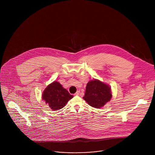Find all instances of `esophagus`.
I'll use <instances>...</instances> for the list:
<instances>
[{
    "label": "esophagus",
    "instance_id": "1",
    "mask_svg": "<svg viewBox=\"0 0 155 155\" xmlns=\"http://www.w3.org/2000/svg\"><path fill=\"white\" fill-rule=\"evenodd\" d=\"M79 94H80V91H78L74 94L75 95H79Z\"/></svg>",
    "mask_w": 155,
    "mask_h": 155
}]
</instances>
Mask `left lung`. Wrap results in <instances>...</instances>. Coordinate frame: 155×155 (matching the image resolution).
<instances>
[{
  "label": "left lung",
  "instance_id": "left-lung-1",
  "mask_svg": "<svg viewBox=\"0 0 155 155\" xmlns=\"http://www.w3.org/2000/svg\"><path fill=\"white\" fill-rule=\"evenodd\" d=\"M111 98L110 88L98 80L89 82L83 98L89 105L97 109L104 106Z\"/></svg>",
  "mask_w": 155,
  "mask_h": 155
}]
</instances>
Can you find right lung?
<instances>
[{
    "label": "right lung",
    "mask_w": 155,
    "mask_h": 155,
    "mask_svg": "<svg viewBox=\"0 0 155 155\" xmlns=\"http://www.w3.org/2000/svg\"><path fill=\"white\" fill-rule=\"evenodd\" d=\"M73 97L58 82L49 85L44 91L42 98L53 110L62 109L69 100Z\"/></svg>",
    "instance_id": "right-lung-1"
}]
</instances>
